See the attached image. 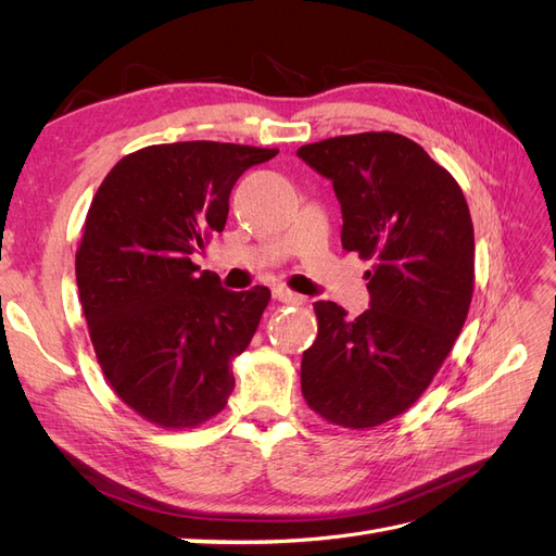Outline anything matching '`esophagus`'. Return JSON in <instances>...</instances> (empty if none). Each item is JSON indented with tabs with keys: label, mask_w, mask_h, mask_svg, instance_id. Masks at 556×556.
Segmentation results:
<instances>
[{
	"label": "esophagus",
	"mask_w": 556,
	"mask_h": 556,
	"mask_svg": "<svg viewBox=\"0 0 556 556\" xmlns=\"http://www.w3.org/2000/svg\"><path fill=\"white\" fill-rule=\"evenodd\" d=\"M274 299L282 301V304H306V296H301L288 288H274Z\"/></svg>",
	"instance_id": "obj_1"
}]
</instances>
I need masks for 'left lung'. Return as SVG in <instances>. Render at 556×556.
<instances>
[{
    "mask_svg": "<svg viewBox=\"0 0 556 556\" xmlns=\"http://www.w3.org/2000/svg\"><path fill=\"white\" fill-rule=\"evenodd\" d=\"M331 180L341 243L362 260L371 308L350 319L315 301L317 339L301 359V392L327 422L378 427L408 410L450 355L473 296V223L464 192L422 146L364 131L301 146Z\"/></svg>",
    "mask_w": 556,
    "mask_h": 556,
    "instance_id": "left-lung-1",
    "label": "left lung"
}]
</instances>
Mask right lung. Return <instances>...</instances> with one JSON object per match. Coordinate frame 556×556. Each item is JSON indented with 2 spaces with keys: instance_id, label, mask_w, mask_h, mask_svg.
<instances>
[{
  "instance_id": "obj_1",
  "label": "right lung",
  "mask_w": 556,
  "mask_h": 556,
  "mask_svg": "<svg viewBox=\"0 0 556 556\" xmlns=\"http://www.w3.org/2000/svg\"><path fill=\"white\" fill-rule=\"evenodd\" d=\"M276 155L215 141L148 146L99 185L76 252L80 306L113 392L148 422L192 429L227 406L231 359L271 292H229L192 255L225 229L239 176Z\"/></svg>"
}]
</instances>
